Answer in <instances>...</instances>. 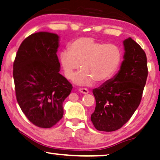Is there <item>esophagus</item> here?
<instances>
[{
  "instance_id": "34e87169",
  "label": "esophagus",
  "mask_w": 160,
  "mask_h": 160,
  "mask_svg": "<svg viewBox=\"0 0 160 160\" xmlns=\"http://www.w3.org/2000/svg\"><path fill=\"white\" fill-rule=\"evenodd\" d=\"M79 91H80V93H83V94H87V93H88L89 92V91L86 88H79Z\"/></svg>"
}]
</instances>
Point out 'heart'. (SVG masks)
<instances>
[{
    "label": "heart",
    "mask_w": 160,
    "mask_h": 160,
    "mask_svg": "<svg viewBox=\"0 0 160 160\" xmlns=\"http://www.w3.org/2000/svg\"><path fill=\"white\" fill-rule=\"evenodd\" d=\"M66 78L71 79L81 65V71L74 77L75 83L91 85L93 81L102 83L110 80L122 61L121 48L112 43L105 44L92 37H80L68 46V51L59 55Z\"/></svg>",
    "instance_id": "b5f03b06"
}]
</instances>
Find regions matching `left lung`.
Returning a JSON list of instances; mask_svg holds the SVG:
<instances>
[{
	"instance_id": "1",
	"label": "left lung",
	"mask_w": 160,
	"mask_h": 160,
	"mask_svg": "<svg viewBox=\"0 0 160 160\" xmlns=\"http://www.w3.org/2000/svg\"><path fill=\"white\" fill-rule=\"evenodd\" d=\"M125 54L121 69L93 93L96 99L91 120L97 130L121 128L137 110L148 77L146 52L132 38L123 41Z\"/></svg>"
}]
</instances>
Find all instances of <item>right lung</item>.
<instances>
[{
    "mask_svg": "<svg viewBox=\"0 0 160 160\" xmlns=\"http://www.w3.org/2000/svg\"><path fill=\"white\" fill-rule=\"evenodd\" d=\"M58 38L48 32L31 34L21 43L13 64L17 101L28 119L41 128L62 118L63 102L72 89L59 73Z\"/></svg>",
    "mask_w": 160,
    "mask_h": 160,
    "instance_id": "obj_1",
    "label": "right lung"
}]
</instances>
